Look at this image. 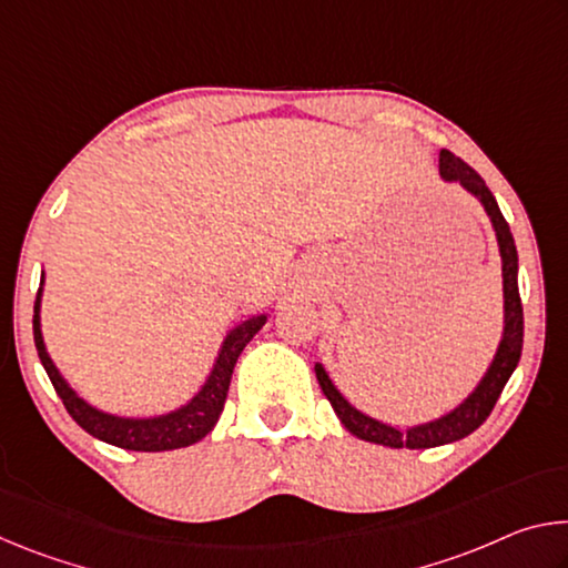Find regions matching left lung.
Instances as JSON below:
<instances>
[{"label":"left lung","mask_w":568,"mask_h":568,"mask_svg":"<svg viewBox=\"0 0 568 568\" xmlns=\"http://www.w3.org/2000/svg\"><path fill=\"white\" fill-rule=\"evenodd\" d=\"M438 172L446 182H458L460 187L470 192V195L484 205L488 220H491L494 233L498 240V253H501L504 333H501V343H498L494 361L486 368L484 378L478 381V386L470 390L456 408L444 413V416L418 423V426H410L406 430L365 416V413L351 406L343 393L335 388V383L331 381L328 373H325L323 365L315 363V378H318L325 398L331 400L335 416L341 418L343 426L361 440L388 446V448H403V446L436 448V446L454 444V440H460L468 434H474L480 423L488 418V413L494 410L498 396H501L504 386L508 383V378H511V373L516 371L518 358H521V348H524V307H521V295H518V253H516L511 227H508L506 217L501 215V210H498L494 192L486 187V182L480 180L478 172L474 168H468L464 160L454 155V152L440 150Z\"/></svg>","instance_id":"obj_1"}]
</instances>
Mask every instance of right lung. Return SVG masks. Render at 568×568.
<instances>
[{
    "label": "right lung",
    "instance_id": "1",
    "mask_svg": "<svg viewBox=\"0 0 568 568\" xmlns=\"http://www.w3.org/2000/svg\"><path fill=\"white\" fill-rule=\"evenodd\" d=\"M40 285H44V273H42ZM40 305H42V287L34 301V321H32L34 345H37V353H40V361L44 365L47 376H50L57 396L62 398L67 413H70V416L80 423L90 436L104 440V444H112L128 450H148V454L192 446L197 444V440H203L210 430L215 428L220 413H223V406H225L230 378H233L240 353H243L245 345L253 341V335L261 331L267 321V313L253 315V318L235 325V328L225 335L207 381L203 383V388H200L195 396L185 403V406H180L170 413H162V416L128 418V416H114V413H104L100 408L90 406V403L77 396V390L64 381L60 368H57L54 361L50 358V353H47V345L42 338Z\"/></svg>",
    "mask_w": 568,
    "mask_h": 568
}]
</instances>
